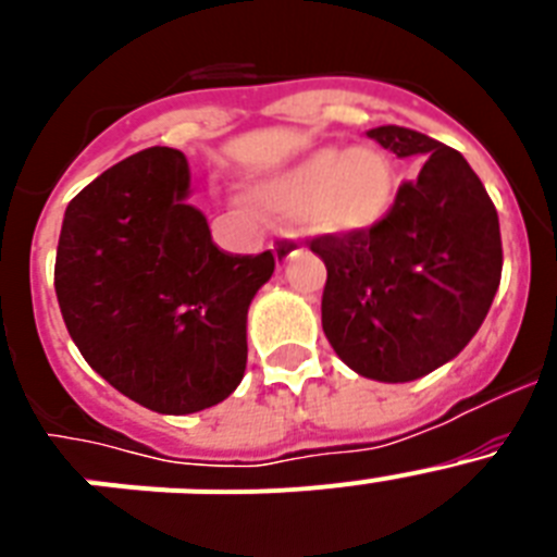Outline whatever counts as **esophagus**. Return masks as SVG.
Returning <instances> with one entry per match:
<instances>
[{"label":"esophagus","mask_w":557,"mask_h":557,"mask_svg":"<svg viewBox=\"0 0 557 557\" xmlns=\"http://www.w3.org/2000/svg\"><path fill=\"white\" fill-rule=\"evenodd\" d=\"M298 250H301V243H298V236H293V234L278 236V239L273 243V253H275V259H278V264H287L289 259L298 253Z\"/></svg>","instance_id":"1"}]
</instances>
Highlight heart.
I'll return each instance as SVG.
<instances>
[{"instance_id": "b5f03b06", "label": "heart", "mask_w": 557, "mask_h": 557, "mask_svg": "<svg viewBox=\"0 0 557 557\" xmlns=\"http://www.w3.org/2000/svg\"><path fill=\"white\" fill-rule=\"evenodd\" d=\"M256 195L275 218L312 220L329 234H362L391 211L393 170L373 147H318Z\"/></svg>"}]
</instances>
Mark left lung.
Segmentation results:
<instances>
[{
    "instance_id": "left-lung-1",
    "label": "left lung",
    "mask_w": 557,
    "mask_h": 557,
    "mask_svg": "<svg viewBox=\"0 0 557 557\" xmlns=\"http://www.w3.org/2000/svg\"><path fill=\"white\" fill-rule=\"evenodd\" d=\"M398 159H424L371 231L318 236L321 321L359 376L412 382L469 346L502 278L499 218L460 152L410 127L368 131Z\"/></svg>"
}]
</instances>
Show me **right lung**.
<instances>
[{
  "instance_id": "right-lung-1",
  "label": "right lung",
  "mask_w": 557,
  "mask_h": 557,
  "mask_svg": "<svg viewBox=\"0 0 557 557\" xmlns=\"http://www.w3.org/2000/svg\"><path fill=\"white\" fill-rule=\"evenodd\" d=\"M181 150L113 164L66 206L55 259L63 323L108 385L161 416H189L236 391L248 307L275 259L223 253L189 203Z\"/></svg>"
}]
</instances>
